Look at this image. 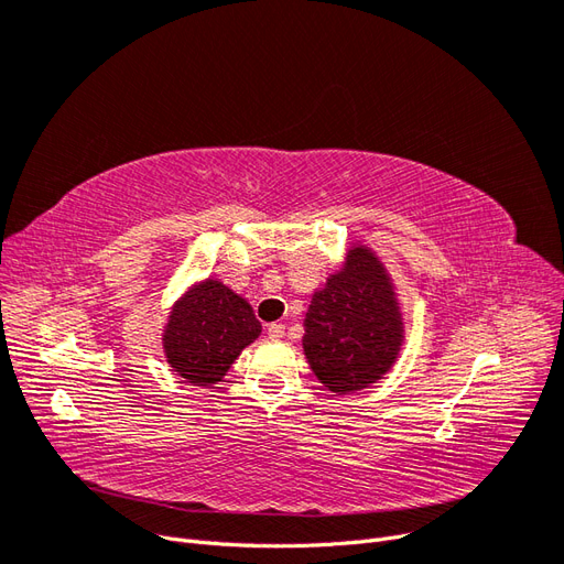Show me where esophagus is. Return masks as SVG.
<instances>
[{
    "label": "esophagus",
    "instance_id": "1",
    "mask_svg": "<svg viewBox=\"0 0 564 564\" xmlns=\"http://www.w3.org/2000/svg\"><path fill=\"white\" fill-rule=\"evenodd\" d=\"M268 336H270L272 340L284 338V324H280V322H272V324H268Z\"/></svg>",
    "mask_w": 564,
    "mask_h": 564
}]
</instances>
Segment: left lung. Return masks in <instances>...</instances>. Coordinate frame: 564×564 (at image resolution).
<instances>
[{
	"label": "left lung",
	"instance_id": "8db88e82",
	"mask_svg": "<svg viewBox=\"0 0 564 564\" xmlns=\"http://www.w3.org/2000/svg\"><path fill=\"white\" fill-rule=\"evenodd\" d=\"M303 350L332 392L379 381L402 346V319L381 261L352 247L348 263L315 292L305 315Z\"/></svg>",
	"mask_w": 564,
	"mask_h": 564
}]
</instances>
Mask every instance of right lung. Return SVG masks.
Returning a JSON list of instances; mask_svg holds the SVG:
<instances>
[{
  "instance_id": "add662e5",
  "label": "right lung",
  "mask_w": 564,
  "mask_h": 564,
  "mask_svg": "<svg viewBox=\"0 0 564 564\" xmlns=\"http://www.w3.org/2000/svg\"><path fill=\"white\" fill-rule=\"evenodd\" d=\"M259 334L261 322L251 305L226 284L207 280L174 305L162 344L166 362L181 379L212 386L226 377L237 355Z\"/></svg>"
}]
</instances>
